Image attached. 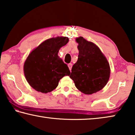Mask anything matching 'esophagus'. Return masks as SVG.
<instances>
[{
    "mask_svg": "<svg viewBox=\"0 0 135 135\" xmlns=\"http://www.w3.org/2000/svg\"><path fill=\"white\" fill-rule=\"evenodd\" d=\"M72 66H73V65H72V64H69L68 65V68H69V69H70V70L71 71V68H72Z\"/></svg>",
    "mask_w": 135,
    "mask_h": 135,
    "instance_id": "esophagus-1",
    "label": "esophagus"
}]
</instances>
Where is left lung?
I'll list each match as a JSON object with an SVG mask.
<instances>
[{
  "mask_svg": "<svg viewBox=\"0 0 135 135\" xmlns=\"http://www.w3.org/2000/svg\"><path fill=\"white\" fill-rule=\"evenodd\" d=\"M79 53L73 65L70 77L75 86L84 94L90 95L106 85L110 75V68L105 57L97 45L83 37L76 38Z\"/></svg>",
  "mask_w": 135,
  "mask_h": 135,
  "instance_id": "8db88e82",
  "label": "left lung"
}]
</instances>
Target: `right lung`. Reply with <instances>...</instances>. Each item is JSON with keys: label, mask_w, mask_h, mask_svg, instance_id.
I'll return each mask as SVG.
<instances>
[{"label": "right lung", "mask_w": 135, "mask_h": 135, "mask_svg": "<svg viewBox=\"0 0 135 135\" xmlns=\"http://www.w3.org/2000/svg\"><path fill=\"white\" fill-rule=\"evenodd\" d=\"M68 42V38L57 37L45 40L32 51L24 65L27 81L36 90L46 93L58 85L59 81L70 71L59 58V49Z\"/></svg>", "instance_id": "add662e5"}]
</instances>
